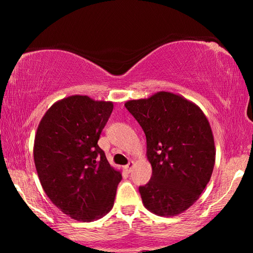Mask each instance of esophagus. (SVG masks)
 <instances>
[{
  "label": "esophagus",
  "mask_w": 253,
  "mask_h": 253,
  "mask_svg": "<svg viewBox=\"0 0 253 253\" xmlns=\"http://www.w3.org/2000/svg\"><path fill=\"white\" fill-rule=\"evenodd\" d=\"M132 168H134V162H132V161H130V162L128 163V164L125 166V169H126V170H127L128 173H130V172H131Z\"/></svg>",
  "instance_id": "esophagus-1"
}]
</instances>
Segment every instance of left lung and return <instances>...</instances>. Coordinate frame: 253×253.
Instances as JSON below:
<instances>
[{"label":"left lung","instance_id":"left-lung-1","mask_svg":"<svg viewBox=\"0 0 253 253\" xmlns=\"http://www.w3.org/2000/svg\"><path fill=\"white\" fill-rule=\"evenodd\" d=\"M125 107L146 135L152 177L139 186L145 208L175 216L192 207L212 176L215 146L211 126L199 106L179 95L158 91Z\"/></svg>","mask_w":253,"mask_h":253}]
</instances>
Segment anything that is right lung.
Returning <instances> with one entry per match:
<instances>
[{"mask_svg":"<svg viewBox=\"0 0 253 253\" xmlns=\"http://www.w3.org/2000/svg\"><path fill=\"white\" fill-rule=\"evenodd\" d=\"M111 101L69 96L46 110L38 126L33 157L45 194L74 220L91 222L114 207L121 170L98 146Z\"/></svg>","mask_w":253,"mask_h":253,"instance_id":"right-lung-1","label":"right lung"}]
</instances>
